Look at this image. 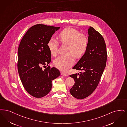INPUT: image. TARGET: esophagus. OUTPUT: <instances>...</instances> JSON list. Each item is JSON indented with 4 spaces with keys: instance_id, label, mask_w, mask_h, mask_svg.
<instances>
[{
    "instance_id": "1",
    "label": "esophagus",
    "mask_w": 127,
    "mask_h": 127,
    "mask_svg": "<svg viewBox=\"0 0 127 127\" xmlns=\"http://www.w3.org/2000/svg\"><path fill=\"white\" fill-rule=\"evenodd\" d=\"M61 75H63V76H67V74L64 73V72H61Z\"/></svg>"
}]
</instances>
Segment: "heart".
Listing matches in <instances>:
<instances>
[{
	"label": "heart",
	"mask_w": 127,
	"mask_h": 127,
	"mask_svg": "<svg viewBox=\"0 0 127 127\" xmlns=\"http://www.w3.org/2000/svg\"><path fill=\"white\" fill-rule=\"evenodd\" d=\"M58 37L62 44L68 45V55L80 58L86 53L88 46V39L85 34L80 33L77 29L66 28L59 34ZM47 45L52 55H57L58 42L55 38L50 39ZM72 55L58 57L54 61L55 66L62 71L66 72L74 63V58Z\"/></svg>",
	"instance_id": "b5f03b06"
}]
</instances>
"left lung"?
<instances>
[{"label":"left lung","instance_id":"8db88e82","mask_svg":"<svg viewBox=\"0 0 127 127\" xmlns=\"http://www.w3.org/2000/svg\"><path fill=\"white\" fill-rule=\"evenodd\" d=\"M88 33L86 52L72 68L83 72L70 75L75 82L70 93L78 99L85 98L94 92L99 84L107 61L106 45L102 35L91 27L88 29Z\"/></svg>","mask_w":127,"mask_h":127}]
</instances>
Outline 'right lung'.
<instances>
[{
    "label": "right lung",
    "mask_w": 127,
    "mask_h": 127,
    "mask_svg": "<svg viewBox=\"0 0 127 127\" xmlns=\"http://www.w3.org/2000/svg\"><path fill=\"white\" fill-rule=\"evenodd\" d=\"M60 27L37 24L30 28L24 35L18 49L17 69L23 85L28 93L42 98L49 93L52 81L60 75L55 67L48 66L51 54L47 43Z\"/></svg>",
    "instance_id": "right-lung-1"
}]
</instances>
